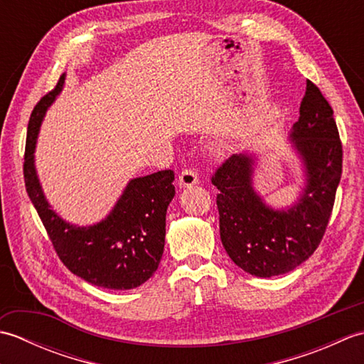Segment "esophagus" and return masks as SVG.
<instances>
[{"instance_id": "obj_1", "label": "esophagus", "mask_w": 364, "mask_h": 364, "mask_svg": "<svg viewBox=\"0 0 364 364\" xmlns=\"http://www.w3.org/2000/svg\"><path fill=\"white\" fill-rule=\"evenodd\" d=\"M197 183H198V175L191 168L183 170L180 176H178V186L180 188H192L196 186Z\"/></svg>"}]
</instances>
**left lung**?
Wrapping results in <instances>:
<instances>
[{
  "instance_id": "8db88e82",
  "label": "left lung",
  "mask_w": 364,
  "mask_h": 364,
  "mask_svg": "<svg viewBox=\"0 0 364 364\" xmlns=\"http://www.w3.org/2000/svg\"><path fill=\"white\" fill-rule=\"evenodd\" d=\"M304 186L291 206L272 208L255 189L257 154H233L213 176L218 186L220 239L237 267L255 277H275L300 266L318 249L333 210L343 167L333 109L306 81L300 117L289 133Z\"/></svg>"
}]
</instances>
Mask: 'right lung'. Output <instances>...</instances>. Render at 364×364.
Segmentation results:
<instances>
[{
  "instance_id": "obj_1",
  "label": "right lung",
  "mask_w": 364,
  "mask_h": 364,
  "mask_svg": "<svg viewBox=\"0 0 364 364\" xmlns=\"http://www.w3.org/2000/svg\"><path fill=\"white\" fill-rule=\"evenodd\" d=\"M64 84L65 73L31 114L23 167L28 196L70 272L100 288L134 289L153 277L161 262L175 175L172 170H161L129 180L109 214L94 225L80 227L60 218L43 194L34 153L45 114Z\"/></svg>"
}]
</instances>
